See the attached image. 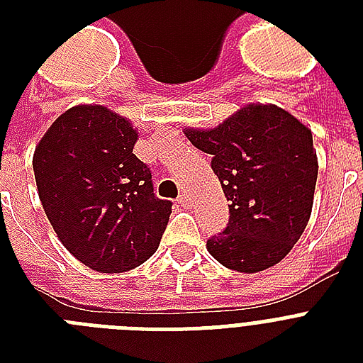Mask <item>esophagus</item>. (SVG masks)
Segmentation results:
<instances>
[{
    "label": "esophagus",
    "mask_w": 363,
    "mask_h": 363,
    "mask_svg": "<svg viewBox=\"0 0 363 363\" xmlns=\"http://www.w3.org/2000/svg\"><path fill=\"white\" fill-rule=\"evenodd\" d=\"M177 201H179V203H181V207H184V209H190V207H192V199H190V196H188V194H181Z\"/></svg>",
    "instance_id": "esophagus-1"
}]
</instances>
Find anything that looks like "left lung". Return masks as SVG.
<instances>
[{
	"instance_id": "1",
	"label": "left lung",
	"mask_w": 363,
	"mask_h": 363,
	"mask_svg": "<svg viewBox=\"0 0 363 363\" xmlns=\"http://www.w3.org/2000/svg\"><path fill=\"white\" fill-rule=\"evenodd\" d=\"M211 154L230 201L224 232L207 239L211 256L239 273L279 264L305 232L318 160L313 133L277 105H245L213 130H184Z\"/></svg>"
}]
</instances>
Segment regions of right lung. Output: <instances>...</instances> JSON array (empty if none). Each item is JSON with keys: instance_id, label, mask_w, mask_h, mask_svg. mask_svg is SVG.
<instances>
[{"instance_id": "obj_1", "label": "right lung", "mask_w": 363, "mask_h": 363, "mask_svg": "<svg viewBox=\"0 0 363 363\" xmlns=\"http://www.w3.org/2000/svg\"><path fill=\"white\" fill-rule=\"evenodd\" d=\"M137 130L104 105L60 115L33 154L45 215L67 250L99 273L147 262L169 222L171 201L133 154Z\"/></svg>"}]
</instances>
